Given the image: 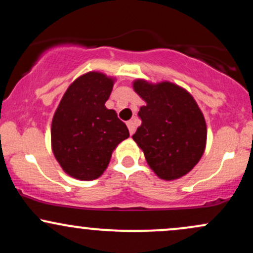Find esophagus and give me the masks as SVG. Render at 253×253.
Here are the masks:
<instances>
[{
    "label": "esophagus",
    "instance_id": "esophagus-1",
    "mask_svg": "<svg viewBox=\"0 0 253 253\" xmlns=\"http://www.w3.org/2000/svg\"><path fill=\"white\" fill-rule=\"evenodd\" d=\"M127 127H128L129 129V134L133 135V133L135 132V123L133 120H129L127 121Z\"/></svg>",
    "mask_w": 253,
    "mask_h": 253
}]
</instances>
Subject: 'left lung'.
I'll list each match as a JSON object with an SVG mask.
<instances>
[{
	"instance_id": "left-lung-1",
	"label": "left lung",
	"mask_w": 253,
	"mask_h": 253,
	"mask_svg": "<svg viewBox=\"0 0 253 253\" xmlns=\"http://www.w3.org/2000/svg\"><path fill=\"white\" fill-rule=\"evenodd\" d=\"M133 89L146 102L138 113L141 125L133 140L159 178H181L205 152L207 126L201 109L187 90L171 82L136 80Z\"/></svg>"
}]
</instances>
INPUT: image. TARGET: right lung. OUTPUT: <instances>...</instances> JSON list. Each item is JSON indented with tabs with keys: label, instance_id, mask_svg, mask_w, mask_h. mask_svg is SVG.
Returning a JSON list of instances; mask_svg holds the SVG:
<instances>
[{
	"label": "right lung",
	"instance_id": "right-lung-1",
	"mask_svg": "<svg viewBox=\"0 0 253 253\" xmlns=\"http://www.w3.org/2000/svg\"><path fill=\"white\" fill-rule=\"evenodd\" d=\"M114 78L86 72L75 80L52 119V151L68 175L96 179L107 169L113 151L129 136L115 110L107 109Z\"/></svg>",
	"mask_w": 253,
	"mask_h": 253
}]
</instances>
